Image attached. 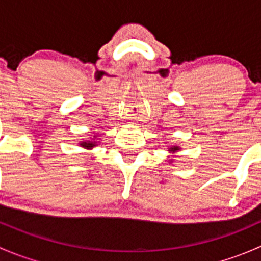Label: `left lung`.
Returning a JSON list of instances; mask_svg holds the SVG:
<instances>
[{
	"mask_svg": "<svg viewBox=\"0 0 261 261\" xmlns=\"http://www.w3.org/2000/svg\"><path fill=\"white\" fill-rule=\"evenodd\" d=\"M178 150H179V146H172V147H169V150H168V151H170V152H177Z\"/></svg>",
	"mask_w": 261,
	"mask_h": 261,
	"instance_id": "left-lung-1",
	"label": "left lung"
}]
</instances>
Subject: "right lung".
<instances>
[{
	"instance_id": "right-lung-1",
	"label": "right lung",
	"mask_w": 261,
	"mask_h": 261,
	"mask_svg": "<svg viewBox=\"0 0 261 261\" xmlns=\"http://www.w3.org/2000/svg\"><path fill=\"white\" fill-rule=\"evenodd\" d=\"M93 138H96V136H93ZM80 145L83 146L84 149L91 150V149H93V147L97 145V143H96V141H89V140H88V141H82Z\"/></svg>"
}]
</instances>
